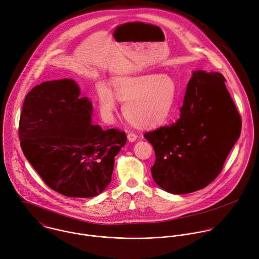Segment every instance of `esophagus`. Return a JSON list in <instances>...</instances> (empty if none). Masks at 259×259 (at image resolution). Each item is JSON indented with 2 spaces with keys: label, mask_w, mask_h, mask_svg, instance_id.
I'll return each mask as SVG.
<instances>
[{
  "label": "esophagus",
  "mask_w": 259,
  "mask_h": 259,
  "mask_svg": "<svg viewBox=\"0 0 259 259\" xmlns=\"http://www.w3.org/2000/svg\"><path fill=\"white\" fill-rule=\"evenodd\" d=\"M127 138H128L129 142H133V141H135V140L137 139V135H136L135 133H132V132H130V133H128V135H127Z\"/></svg>",
  "instance_id": "esophagus-1"
}]
</instances>
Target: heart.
<instances>
[{
	"instance_id": "heart-1",
	"label": "heart",
	"mask_w": 259,
	"mask_h": 259,
	"mask_svg": "<svg viewBox=\"0 0 259 259\" xmlns=\"http://www.w3.org/2000/svg\"><path fill=\"white\" fill-rule=\"evenodd\" d=\"M113 92L105 85L98 88L99 108L102 116L110 119L117 107V99L124 102L123 113L136 127L152 128L161 124L172 110L177 86L167 75L146 73L114 80Z\"/></svg>"
}]
</instances>
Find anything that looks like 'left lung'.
Masks as SVG:
<instances>
[{
  "label": "left lung",
  "mask_w": 259,
  "mask_h": 259,
  "mask_svg": "<svg viewBox=\"0 0 259 259\" xmlns=\"http://www.w3.org/2000/svg\"><path fill=\"white\" fill-rule=\"evenodd\" d=\"M225 82L219 72L193 71L177 122L144 134L156 155L153 179L164 191L202 190L223 170L242 128Z\"/></svg>",
  "instance_id": "left-lung-1"
}]
</instances>
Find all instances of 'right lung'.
<instances>
[{
	"mask_svg": "<svg viewBox=\"0 0 259 259\" xmlns=\"http://www.w3.org/2000/svg\"><path fill=\"white\" fill-rule=\"evenodd\" d=\"M93 106L71 79L44 82L25 96L19 121L22 152L47 186L71 198L101 194L112 181L125 132L92 124Z\"/></svg>",
	"mask_w": 259,
	"mask_h": 259,
	"instance_id": "add662e5",
	"label": "right lung"
}]
</instances>
